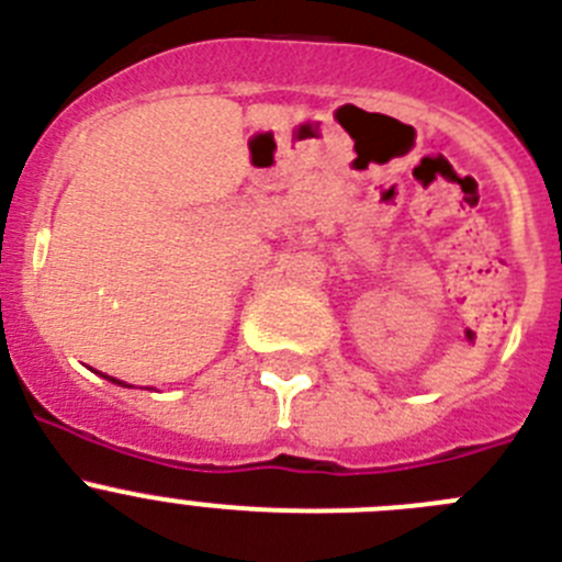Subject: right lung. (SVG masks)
Listing matches in <instances>:
<instances>
[{
    "label": "right lung",
    "mask_w": 562,
    "mask_h": 562,
    "mask_svg": "<svg viewBox=\"0 0 562 562\" xmlns=\"http://www.w3.org/2000/svg\"><path fill=\"white\" fill-rule=\"evenodd\" d=\"M108 380H110V382H115V385H124L122 380H113V376H108ZM124 387H130V385H124Z\"/></svg>",
    "instance_id": "add662e5"
}]
</instances>
